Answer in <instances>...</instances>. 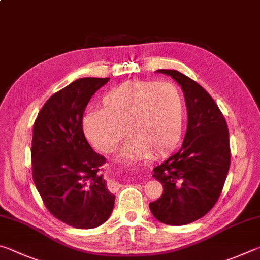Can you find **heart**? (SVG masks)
<instances>
[{
  "label": "heart",
  "instance_id": "b5f03b06",
  "mask_svg": "<svg viewBox=\"0 0 260 260\" xmlns=\"http://www.w3.org/2000/svg\"><path fill=\"white\" fill-rule=\"evenodd\" d=\"M184 103L170 82L126 81L101 99V110L85 113L82 129L98 150L110 153L125 133L128 139L119 156L138 159L174 150L181 140Z\"/></svg>",
  "mask_w": 260,
  "mask_h": 260
}]
</instances>
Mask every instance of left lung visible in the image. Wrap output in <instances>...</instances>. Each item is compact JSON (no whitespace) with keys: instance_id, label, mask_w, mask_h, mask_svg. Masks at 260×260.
<instances>
[{"instance_id":"8db88e82","label":"left lung","mask_w":260,"mask_h":260,"mask_svg":"<svg viewBox=\"0 0 260 260\" xmlns=\"http://www.w3.org/2000/svg\"><path fill=\"white\" fill-rule=\"evenodd\" d=\"M181 86L188 125L182 147L153 169L161 196L149 204L158 221L182 226L217 203L231 165L230 133L218 105L203 87L175 70H157Z\"/></svg>"}]
</instances>
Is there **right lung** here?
Instances as JSON below:
<instances>
[{
    "mask_svg": "<svg viewBox=\"0 0 260 260\" xmlns=\"http://www.w3.org/2000/svg\"><path fill=\"white\" fill-rule=\"evenodd\" d=\"M110 78H81L57 91L43 105L33 126L32 174L48 211L80 230L109 219L114 195L100 173L105 161L89 146L82 116L91 96Z\"/></svg>",
    "mask_w": 260,
    "mask_h": 260,
    "instance_id": "obj_1",
    "label": "right lung"
}]
</instances>
